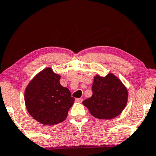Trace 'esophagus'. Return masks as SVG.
I'll list each match as a JSON object with an SVG mask.
<instances>
[{
    "instance_id": "1",
    "label": "esophagus",
    "mask_w": 156,
    "mask_h": 156,
    "mask_svg": "<svg viewBox=\"0 0 156 156\" xmlns=\"http://www.w3.org/2000/svg\"><path fill=\"white\" fill-rule=\"evenodd\" d=\"M75 101L77 103H81L83 101V99H81V98H77V99H75Z\"/></svg>"
}]
</instances>
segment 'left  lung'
Instances as JSON below:
<instances>
[{
	"label": "left lung",
	"instance_id": "1",
	"mask_svg": "<svg viewBox=\"0 0 156 156\" xmlns=\"http://www.w3.org/2000/svg\"><path fill=\"white\" fill-rule=\"evenodd\" d=\"M92 96L82 102L92 116L110 120L118 116L126 107L128 90L113 73L105 76L96 75L92 83Z\"/></svg>",
	"mask_w": 156,
	"mask_h": 156
}]
</instances>
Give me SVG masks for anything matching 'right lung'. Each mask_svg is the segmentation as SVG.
<instances>
[{
	"label": "right lung",
	"mask_w": 156,
	"mask_h": 156,
	"mask_svg": "<svg viewBox=\"0 0 156 156\" xmlns=\"http://www.w3.org/2000/svg\"><path fill=\"white\" fill-rule=\"evenodd\" d=\"M61 75L47 67L30 81L24 90L27 111L35 121L53 125L65 121L75 99L59 83Z\"/></svg>",
	"instance_id": "add662e5"
}]
</instances>
